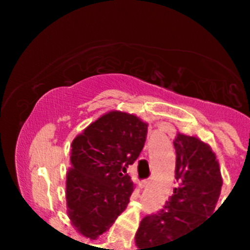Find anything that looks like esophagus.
Wrapping results in <instances>:
<instances>
[{"mask_svg":"<svg viewBox=\"0 0 250 250\" xmlns=\"http://www.w3.org/2000/svg\"><path fill=\"white\" fill-rule=\"evenodd\" d=\"M149 184H150V179H145V180H143V185H144V187H147Z\"/></svg>","mask_w":250,"mask_h":250,"instance_id":"obj_1","label":"esophagus"}]
</instances>
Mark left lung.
<instances>
[{
	"label": "left lung",
	"instance_id": "obj_1",
	"mask_svg": "<svg viewBox=\"0 0 250 250\" xmlns=\"http://www.w3.org/2000/svg\"><path fill=\"white\" fill-rule=\"evenodd\" d=\"M175 179L178 188L167 204L141 220L136 250H163L193 231L215 209L222 190L219 163L210 146L198 138L178 134Z\"/></svg>",
	"mask_w": 250,
	"mask_h": 250
}]
</instances>
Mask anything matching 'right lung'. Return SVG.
<instances>
[{"label": "right lung", "instance_id": "right-lung-1", "mask_svg": "<svg viewBox=\"0 0 250 250\" xmlns=\"http://www.w3.org/2000/svg\"><path fill=\"white\" fill-rule=\"evenodd\" d=\"M146 134L147 124L138 116L110 111L74 139L66 203L83 237L96 239L126 209L134 184L125 173L140 155Z\"/></svg>", "mask_w": 250, "mask_h": 250}]
</instances>
